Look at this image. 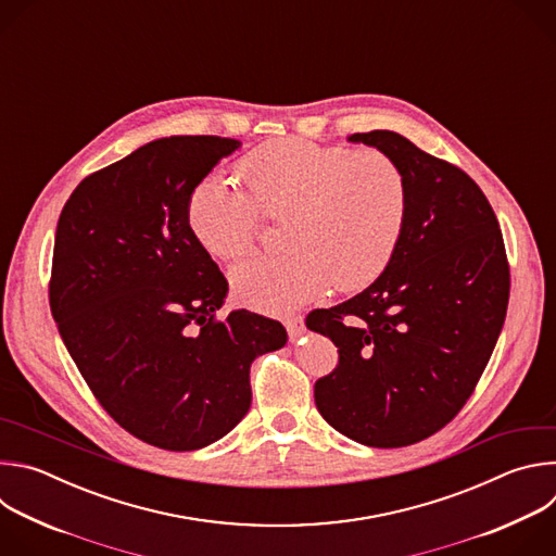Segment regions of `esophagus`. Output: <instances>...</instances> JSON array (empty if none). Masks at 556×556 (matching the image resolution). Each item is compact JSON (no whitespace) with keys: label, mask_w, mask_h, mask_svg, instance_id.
<instances>
[{"label":"esophagus","mask_w":556,"mask_h":556,"mask_svg":"<svg viewBox=\"0 0 556 556\" xmlns=\"http://www.w3.org/2000/svg\"><path fill=\"white\" fill-rule=\"evenodd\" d=\"M283 326H286V330H288L290 341H299V339L303 337V332H305V326H303L301 316H292V319H286Z\"/></svg>","instance_id":"1"}]
</instances>
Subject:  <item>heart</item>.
<instances>
[{
  "label": "heart",
  "mask_w": 556,
  "mask_h": 556,
  "mask_svg": "<svg viewBox=\"0 0 556 556\" xmlns=\"http://www.w3.org/2000/svg\"><path fill=\"white\" fill-rule=\"evenodd\" d=\"M242 174L253 197L208 174L187 204L193 237L217 260L255 247L260 208L286 217V255L232 266L230 288L240 303L288 314L332 286L341 292L369 286L391 262L409 213V180L391 155L286 138L249 153Z\"/></svg>",
  "instance_id": "heart-1"
}]
</instances>
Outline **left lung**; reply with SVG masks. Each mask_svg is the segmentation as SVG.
<instances>
[{
    "label": "left lung",
    "instance_id": "left-lung-1",
    "mask_svg": "<svg viewBox=\"0 0 556 556\" xmlns=\"http://www.w3.org/2000/svg\"><path fill=\"white\" fill-rule=\"evenodd\" d=\"M391 155L409 180L401 242L378 279L305 326L339 348L314 384L319 414L378 448L420 442L464 407L504 328L510 275L497 217L462 169L405 136H348Z\"/></svg>",
    "mask_w": 556,
    "mask_h": 556
}]
</instances>
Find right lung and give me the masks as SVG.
I'll return each mask as SVG.
<instances>
[{
  "mask_svg": "<svg viewBox=\"0 0 556 556\" xmlns=\"http://www.w3.org/2000/svg\"><path fill=\"white\" fill-rule=\"evenodd\" d=\"M235 138L169 136L88 176L65 202L50 309L105 412L167 451L224 438L251 409V365L286 345L279 321L232 309L228 283L198 244L187 204Z\"/></svg>",
  "mask_w": 556,
  "mask_h": 556,
  "instance_id": "1",
  "label": "right lung"
}]
</instances>
